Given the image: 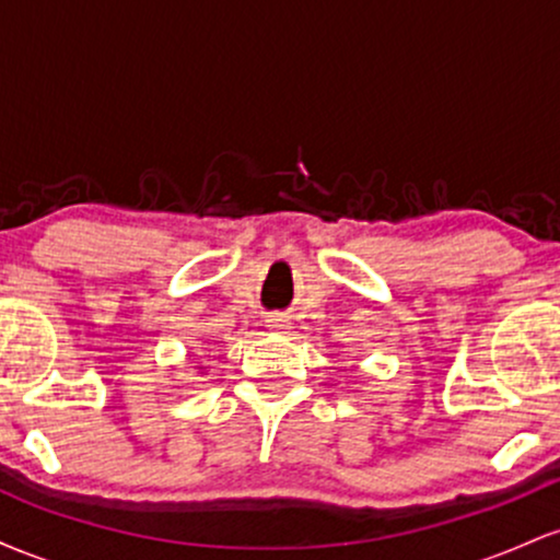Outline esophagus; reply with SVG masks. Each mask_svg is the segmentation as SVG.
I'll list each match as a JSON object with an SVG mask.
<instances>
[{
    "label": "esophagus",
    "instance_id": "34e87169",
    "mask_svg": "<svg viewBox=\"0 0 560 560\" xmlns=\"http://www.w3.org/2000/svg\"><path fill=\"white\" fill-rule=\"evenodd\" d=\"M268 326L276 331H284L289 329V318L281 316V313H273V316H268Z\"/></svg>",
    "mask_w": 560,
    "mask_h": 560
}]
</instances>
